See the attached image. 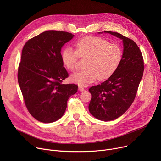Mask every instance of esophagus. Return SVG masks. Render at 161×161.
I'll list each match as a JSON object with an SVG mask.
<instances>
[{
  "label": "esophagus",
  "mask_w": 161,
  "mask_h": 161,
  "mask_svg": "<svg viewBox=\"0 0 161 161\" xmlns=\"http://www.w3.org/2000/svg\"><path fill=\"white\" fill-rule=\"evenodd\" d=\"M78 89L80 91H83L84 90H85V89H84V87H81V86H79L78 87Z\"/></svg>",
  "instance_id": "34e87169"
}]
</instances>
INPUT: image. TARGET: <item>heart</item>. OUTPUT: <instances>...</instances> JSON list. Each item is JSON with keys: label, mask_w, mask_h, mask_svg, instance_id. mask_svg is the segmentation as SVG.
<instances>
[{"label": "heart", "mask_w": 161, "mask_h": 161, "mask_svg": "<svg viewBox=\"0 0 161 161\" xmlns=\"http://www.w3.org/2000/svg\"><path fill=\"white\" fill-rule=\"evenodd\" d=\"M76 51L71 47L61 52V60L68 70H75L78 57L87 58L85 67L71 75V80L80 86H87L95 81L104 80L115 72L122 58V50L115 44L102 38L87 36L76 42Z\"/></svg>", "instance_id": "heart-1"}]
</instances>
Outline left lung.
Listing matches in <instances>:
<instances>
[{"instance_id":"8db88e82","label":"left lung","mask_w":161,"mask_h":161,"mask_svg":"<svg viewBox=\"0 0 161 161\" xmlns=\"http://www.w3.org/2000/svg\"><path fill=\"white\" fill-rule=\"evenodd\" d=\"M104 32L122 40V58L110 77L89 89L91 94L89 110L97 119L109 121L121 116L132 104L144 68L142 52L132 40L116 32Z\"/></svg>"}]
</instances>
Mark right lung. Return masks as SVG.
<instances>
[{
    "mask_svg": "<svg viewBox=\"0 0 161 161\" xmlns=\"http://www.w3.org/2000/svg\"><path fill=\"white\" fill-rule=\"evenodd\" d=\"M72 33L47 31L25 44L18 68V83L31 115L49 123L64 115L67 101L78 91L75 84H63L69 77L61 60V48Z\"/></svg>",
    "mask_w": 161,
    "mask_h": 161,
    "instance_id": "obj_1",
    "label": "right lung"
}]
</instances>
